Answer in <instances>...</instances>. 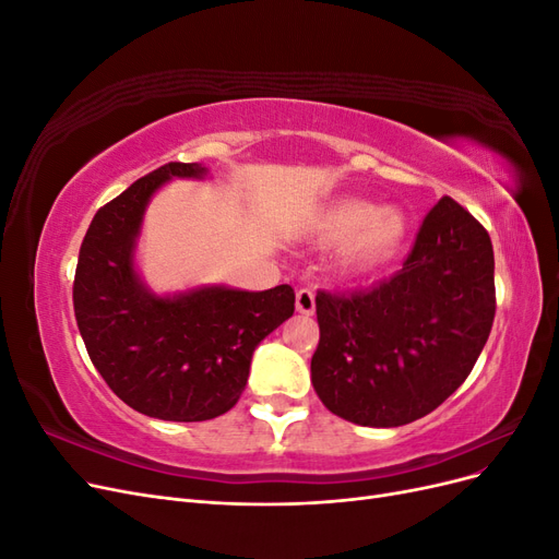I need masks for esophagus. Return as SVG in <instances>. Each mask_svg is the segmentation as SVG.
Segmentation results:
<instances>
[{"mask_svg":"<svg viewBox=\"0 0 559 559\" xmlns=\"http://www.w3.org/2000/svg\"><path fill=\"white\" fill-rule=\"evenodd\" d=\"M296 310L300 314H314V292L312 289L296 292Z\"/></svg>","mask_w":559,"mask_h":559,"instance_id":"obj_1","label":"esophagus"}]
</instances>
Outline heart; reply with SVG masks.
Listing matches in <instances>:
<instances>
[{
  "label": "heart",
  "instance_id": "heart-1",
  "mask_svg": "<svg viewBox=\"0 0 559 559\" xmlns=\"http://www.w3.org/2000/svg\"><path fill=\"white\" fill-rule=\"evenodd\" d=\"M312 228L321 242L347 240L345 259L357 265L392 259L411 233L408 216L401 210H378L368 200L333 202L317 214Z\"/></svg>",
  "mask_w": 559,
  "mask_h": 559
}]
</instances>
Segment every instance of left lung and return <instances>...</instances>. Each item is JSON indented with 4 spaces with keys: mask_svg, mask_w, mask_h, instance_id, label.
<instances>
[{
    "mask_svg": "<svg viewBox=\"0 0 559 559\" xmlns=\"http://www.w3.org/2000/svg\"><path fill=\"white\" fill-rule=\"evenodd\" d=\"M495 310L489 235L441 198L394 277L366 292L317 294L314 392L354 425H411L468 378Z\"/></svg>",
    "mask_w": 559,
    "mask_h": 559,
    "instance_id": "obj_1",
    "label": "left lung"
}]
</instances>
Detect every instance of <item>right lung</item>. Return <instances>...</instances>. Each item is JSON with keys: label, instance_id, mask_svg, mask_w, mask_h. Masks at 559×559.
I'll list each match as a JSON object with an SVG mask.
<instances>
[{"label": "right lung", "instance_id": "right-lung-1", "mask_svg": "<svg viewBox=\"0 0 559 559\" xmlns=\"http://www.w3.org/2000/svg\"><path fill=\"white\" fill-rule=\"evenodd\" d=\"M200 163H167L93 216L83 238L74 314L88 357L111 392L142 415L205 421L242 396L253 349L294 314V289L193 286L156 294L138 270L151 198L173 179H205Z\"/></svg>", "mask_w": 559, "mask_h": 559}]
</instances>
